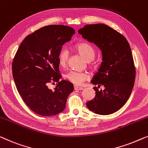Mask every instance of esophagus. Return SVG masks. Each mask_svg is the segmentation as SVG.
Wrapping results in <instances>:
<instances>
[{
  "mask_svg": "<svg viewBox=\"0 0 148 148\" xmlns=\"http://www.w3.org/2000/svg\"><path fill=\"white\" fill-rule=\"evenodd\" d=\"M74 90H83L82 87L78 86H76V85H74Z\"/></svg>",
  "mask_w": 148,
  "mask_h": 148,
  "instance_id": "obj_1",
  "label": "esophagus"
}]
</instances>
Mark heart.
Instances as JSON below:
<instances>
[{"label": "heart", "mask_w": 148, "mask_h": 148, "mask_svg": "<svg viewBox=\"0 0 148 148\" xmlns=\"http://www.w3.org/2000/svg\"><path fill=\"white\" fill-rule=\"evenodd\" d=\"M77 51L88 61H91L95 57V50L92 45L86 42L79 43L76 45ZM69 52L66 49H62L58 55V62L61 66H66ZM89 74L86 72H79L76 70H71L66 74V78L70 82L75 84H82L85 80L89 79Z\"/></svg>", "instance_id": "b5f03b06"}]
</instances>
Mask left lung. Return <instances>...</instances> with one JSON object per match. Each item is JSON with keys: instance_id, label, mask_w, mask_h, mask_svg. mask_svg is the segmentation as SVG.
<instances>
[{"instance_id": "1", "label": "left lung", "mask_w": 148, "mask_h": 148, "mask_svg": "<svg viewBox=\"0 0 148 148\" xmlns=\"http://www.w3.org/2000/svg\"><path fill=\"white\" fill-rule=\"evenodd\" d=\"M82 37L101 49L103 62L91 83L95 97L87 102L90 111L110 115L119 110L130 98L134 86L136 67L127 40L105 24L86 25L78 30Z\"/></svg>"}]
</instances>
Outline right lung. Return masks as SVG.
Returning <instances> with one entry per match:
<instances>
[{"instance_id": "right-lung-1", "label": "right lung", "mask_w": 148, "mask_h": 148, "mask_svg": "<svg viewBox=\"0 0 148 148\" xmlns=\"http://www.w3.org/2000/svg\"><path fill=\"white\" fill-rule=\"evenodd\" d=\"M74 33L73 28L66 25L43 27L27 35L16 51L12 63L14 84L24 103L38 115L61 113L74 90L71 82L60 80L58 55ZM53 82L57 85L51 91L47 85Z\"/></svg>"}]
</instances>
